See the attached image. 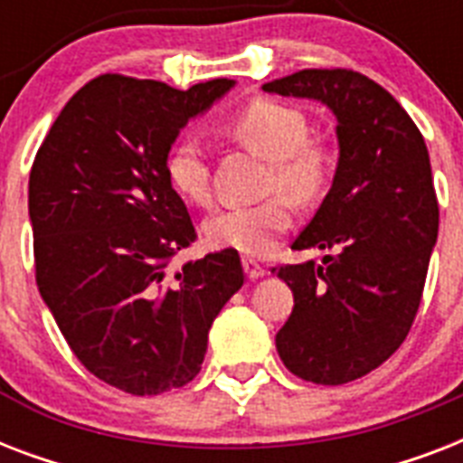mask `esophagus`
<instances>
[{
    "mask_svg": "<svg viewBox=\"0 0 463 463\" xmlns=\"http://www.w3.org/2000/svg\"><path fill=\"white\" fill-rule=\"evenodd\" d=\"M242 269H245V274L250 281H257V279H261V276L267 274V269L261 267L260 261L250 260V257H245V260H242Z\"/></svg>",
    "mask_w": 463,
    "mask_h": 463,
    "instance_id": "esophagus-1",
    "label": "esophagus"
}]
</instances>
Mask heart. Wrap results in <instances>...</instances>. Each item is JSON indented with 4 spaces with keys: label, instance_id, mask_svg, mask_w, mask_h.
<instances>
[{
    "label": "heart",
    "instance_id": "1",
    "mask_svg": "<svg viewBox=\"0 0 463 463\" xmlns=\"http://www.w3.org/2000/svg\"><path fill=\"white\" fill-rule=\"evenodd\" d=\"M228 134L250 154L269 163L264 192L281 196L245 209L218 211L206 218L203 240L216 250L261 257L271 252L290 228L293 213L285 200L296 206H312L329 189L334 154L322 139L309 137L303 110L267 98L245 105L231 119ZM165 170L182 199L199 206L211 202L209 163L196 141H180L167 156Z\"/></svg>",
    "mask_w": 463,
    "mask_h": 463
}]
</instances>
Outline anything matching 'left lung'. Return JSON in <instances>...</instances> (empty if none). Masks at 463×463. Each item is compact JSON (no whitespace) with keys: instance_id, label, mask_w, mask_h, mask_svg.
Listing matches in <instances>:
<instances>
[{"instance_id":"left-lung-1","label":"left lung","mask_w":463,"mask_h":463,"mask_svg":"<svg viewBox=\"0 0 463 463\" xmlns=\"http://www.w3.org/2000/svg\"><path fill=\"white\" fill-rule=\"evenodd\" d=\"M261 89L336 115L334 182L293 242L329 254L271 271L296 300L276 334L283 365L305 382L345 384L380 367L416 319L439 225L430 156L396 98L353 69H303Z\"/></svg>"}]
</instances>
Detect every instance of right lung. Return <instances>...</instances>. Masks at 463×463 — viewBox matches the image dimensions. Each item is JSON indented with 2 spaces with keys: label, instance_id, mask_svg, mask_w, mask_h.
Segmentation results:
<instances>
[{
  "label": "right lung",
  "instance_id": "1",
  "mask_svg": "<svg viewBox=\"0 0 463 463\" xmlns=\"http://www.w3.org/2000/svg\"><path fill=\"white\" fill-rule=\"evenodd\" d=\"M232 86L98 76L64 105L33 160L40 296L81 365L127 394L194 380L211 324L245 281L231 250L170 267L196 231L167 180V154Z\"/></svg>",
  "mask_w": 463,
  "mask_h": 463
}]
</instances>
